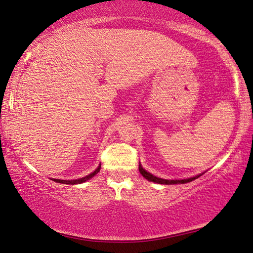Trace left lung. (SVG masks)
Instances as JSON below:
<instances>
[{"label":"left lung","mask_w":253,"mask_h":253,"mask_svg":"<svg viewBox=\"0 0 253 253\" xmlns=\"http://www.w3.org/2000/svg\"><path fill=\"white\" fill-rule=\"evenodd\" d=\"M139 171H140V174L143 175L144 177L147 179V181L158 183V184H166V185H170V184H184V183L192 182L193 179L198 178V177H200V176H202V175H197V176H193V177L184 178V179H164V178L157 177V176L152 175L151 172L146 171L143 167H141V165H139Z\"/></svg>","instance_id":"1"}]
</instances>
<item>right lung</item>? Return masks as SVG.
I'll return each mask as SVG.
<instances>
[{"instance_id":"obj_1","label":"right lung","mask_w":253,"mask_h":253,"mask_svg":"<svg viewBox=\"0 0 253 253\" xmlns=\"http://www.w3.org/2000/svg\"><path fill=\"white\" fill-rule=\"evenodd\" d=\"M100 168H101V165H99V167L95 169L94 171L91 172V174L85 176V177H82V178H78V179H56V178H53V181L57 182V183H62V184H81V183H84L86 181H88L89 178H92L93 176H94L95 174H98V172L100 171Z\"/></svg>"}]
</instances>
